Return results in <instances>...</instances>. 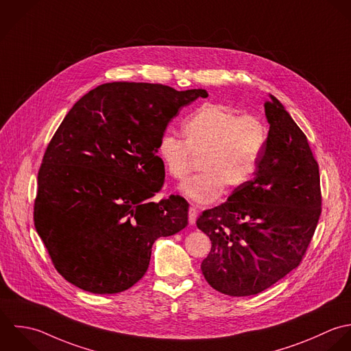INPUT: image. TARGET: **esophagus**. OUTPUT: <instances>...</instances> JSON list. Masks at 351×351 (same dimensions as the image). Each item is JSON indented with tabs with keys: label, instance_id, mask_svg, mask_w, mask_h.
<instances>
[{
	"label": "esophagus",
	"instance_id": "34e87169",
	"mask_svg": "<svg viewBox=\"0 0 351 351\" xmlns=\"http://www.w3.org/2000/svg\"><path fill=\"white\" fill-rule=\"evenodd\" d=\"M196 219H197V208L195 206H191L189 207V223L195 225Z\"/></svg>",
	"mask_w": 351,
	"mask_h": 351
}]
</instances>
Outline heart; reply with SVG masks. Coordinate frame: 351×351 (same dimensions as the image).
<instances>
[{
  "label": "heart",
  "mask_w": 351,
  "mask_h": 351,
  "mask_svg": "<svg viewBox=\"0 0 351 351\" xmlns=\"http://www.w3.org/2000/svg\"><path fill=\"white\" fill-rule=\"evenodd\" d=\"M184 140L165 133L156 155L176 180H185L200 158V174L188 180L182 193L199 204L218 200L225 188L235 191L253 176L267 144V128L253 114H239L222 104H203L182 123Z\"/></svg>",
  "instance_id": "1"
}]
</instances>
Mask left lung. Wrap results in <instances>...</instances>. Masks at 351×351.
Wrapping results in <instances>:
<instances>
[{
    "instance_id": "obj_1",
    "label": "left lung",
    "mask_w": 351,
    "mask_h": 351,
    "mask_svg": "<svg viewBox=\"0 0 351 351\" xmlns=\"http://www.w3.org/2000/svg\"><path fill=\"white\" fill-rule=\"evenodd\" d=\"M264 109L269 132L254 178L196 221L211 239L203 275L232 297L258 294L297 268L322 215L319 163L305 133L275 97Z\"/></svg>"
}]
</instances>
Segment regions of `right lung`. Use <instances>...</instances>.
<instances>
[{"mask_svg":"<svg viewBox=\"0 0 351 351\" xmlns=\"http://www.w3.org/2000/svg\"><path fill=\"white\" fill-rule=\"evenodd\" d=\"M206 90L101 84L65 116L38 171L34 225L54 268L94 294L128 290L147 272L159 237L188 225V202L151 199L165 184L156 147L178 110Z\"/></svg>","mask_w":351,"mask_h":351,"instance_id":"right-lung-1","label":"right lung"}]
</instances>
